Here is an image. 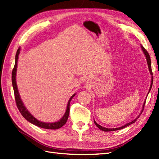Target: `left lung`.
<instances>
[{
  "instance_id": "1",
  "label": "left lung",
  "mask_w": 159,
  "mask_h": 159,
  "mask_svg": "<svg viewBox=\"0 0 159 159\" xmlns=\"http://www.w3.org/2000/svg\"><path fill=\"white\" fill-rule=\"evenodd\" d=\"M141 49L142 50H143V52H144V54H145V57H146V59H147V64H148V67H149V72H150V73H151V74L152 75V69H151V58H150V56H149V53H148V52H147V51H146V49L143 47V45H141ZM152 82H153V77L152 76V78H151V87H150V89H149V92H148V94H149V91H151V87H152ZM145 102H144V103H143V108H142V111H141V112H143V109H144V107H145ZM141 112L139 114V116L137 117L135 119H134L133 121H132L131 122H129V123H128V124H125L124 125H123V126H121V127H120V128H105V127H102V126H101V125H100L99 124H98L95 120H94V122H95V125H97V126L101 130H102V131H104V132H111V131H116V130H119V129H123V128H125V127H127V126H128V125H129L130 124H134L137 120H138V118L140 116V115L141 114Z\"/></svg>"
}]
</instances>
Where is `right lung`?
<instances>
[{
    "instance_id": "obj_1",
    "label": "right lung",
    "mask_w": 159,
    "mask_h": 159,
    "mask_svg": "<svg viewBox=\"0 0 159 159\" xmlns=\"http://www.w3.org/2000/svg\"><path fill=\"white\" fill-rule=\"evenodd\" d=\"M20 52V47L18 48L17 52H16V58H15V65L12 72V86H13L14 92L15 100H16V105H17V107L18 108L20 112L27 120V121L37 125L38 127L45 128V129H57L62 127L67 122V120L68 118L69 114H70V103L71 100H72V98L75 95V93L70 97L67 105L66 111V112L63 116V117L59 121L56 122H52V123H46V122H41L39 120H37L34 116H32L28 111L27 110V108L24 106L22 101L21 100V98L18 90L17 84H16V70H17V63H18V59Z\"/></svg>"
}]
</instances>
